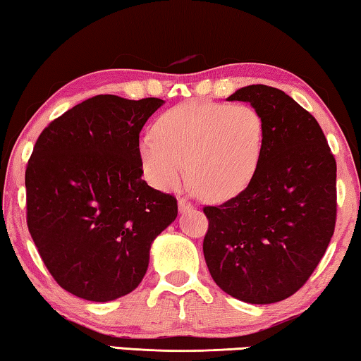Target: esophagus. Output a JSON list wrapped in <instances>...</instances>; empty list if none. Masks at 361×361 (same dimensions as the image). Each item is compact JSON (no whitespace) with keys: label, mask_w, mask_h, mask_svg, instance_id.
Instances as JSON below:
<instances>
[{"label":"esophagus","mask_w":361,"mask_h":361,"mask_svg":"<svg viewBox=\"0 0 361 361\" xmlns=\"http://www.w3.org/2000/svg\"><path fill=\"white\" fill-rule=\"evenodd\" d=\"M192 209V204L189 202L188 199H185V197H181V199H178V210L183 213V212H188V210H191Z\"/></svg>","instance_id":"obj_1"}]
</instances>
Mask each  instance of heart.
Segmentation results:
<instances>
[{"instance_id": "b5f03b06", "label": "heart", "mask_w": 361, "mask_h": 361, "mask_svg": "<svg viewBox=\"0 0 361 361\" xmlns=\"http://www.w3.org/2000/svg\"><path fill=\"white\" fill-rule=\"evenodd\" d=\"M264 138V119L255 106L194 99L159 116L154 132L140 138L138 156L157 189L178 188L188 170L204 197L224 200L252 181Z\"/></svg>"}]
</instances>
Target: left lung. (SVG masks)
Segmentation results:
<instances>
[{
	"mask_svg": "<svg viewBox=\"0 0 361 361\" xmlns=\"http://www.w3.org/2000/svg\"><path fill=\"white\" fill-rule=\"evenodd\" d=\"M228 100L262 114L264 149L242 192L204 207L205 262L228 295L279 302L307 282L333 237L336 159L317 119L283 90L253 84Z\"/></svg>",
	"mask_w": 361,
	"mask_h": 361,
	"instance_id": "1",
	"label": "left lung"
}]
</instances>
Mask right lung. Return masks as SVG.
Masks as SVG:
<instances>
[{"instance_id": "add662e5", "label": "right lung", "mask_w": 361, "mask_h": 361, "mask_svg": "<svg viewBox=\"0 0 361 361\" xmlns=\"http://www.w3.org/2000/svg\"><path fill=\"white\" fill-rule=\"evenodd\" d=\"M161 99L95 95L54 119L25 170L27 224L54 280L106 302L142 282L152 240L175 221L173 195L142 180L140 132Z\"/></svg>"}]
</instances>
